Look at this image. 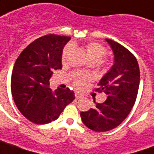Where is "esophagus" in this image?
<instances>
[{"mask_svg": "<svg viewBox=\"0 0 154 154\" xmlns=\"http://www.w3.org/2000/svg\"><path fill=\"white\" fill-rule=\"evenodd\" d=\"M75 98H76V99H80V98H82L83 95H82V94H80V93L75 92Z\"/></svg>", "mask_w": 154, "mask_h": 154, "instance_id": "1", "label": "esophagus"}]
</instances>
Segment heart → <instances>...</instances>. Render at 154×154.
I'll return each instance as SVG.
<instances>
[{"instance_id": "1", "label": "heart", "mask_w": 154, "mask_h": 154, "mask_svg": "<svg viewBox=\"0 0 154 154\" xmlns=\"http://www.w3.org/2000/svg\"><path fill=\"white\" fill-rule=\"evenodd\" d=\"M72 51V46L70 45H66L63 51L62 54V59L63 60H66L68 58L69 54H70ZM86 53L88 56L90 58V60L93 62H99L103 59L107 54V49L103 45L97 42H89L85 45ZM110 66V63L109 61L103 62V67L104 69H108ZM89 79V75L87 74H76L73 79V85L79 88L85 84V83Z\"/></svg>"}]
</instances>
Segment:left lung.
Segmentation results:
<instances>
[{
    "instance_id": "8db88e82",
    "label": "left lung",
    "mask_w": 154,
    "mask_h": 154,
    "mask_svg": "<svg viewBox=\"0 0 154 154\" xmlns=\"http://www.w3.org/2000/svg\"><path fill=\"white\" fill-rule=\"evenodd\" d=\"M106 40L114 51V65L94 90L104 92L108 98L103 103H96L94 108L80 113L84 124L95 132L109 131L127 118L134 105L140 81L136 57L116 41Z\"/></svg>"
}]
</instances>
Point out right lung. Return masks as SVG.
<instances>
[{"mask_svg":"<svg viewBox=\"0 0 154 154\" xmlns=\"http://www.w3.org/2000/svg\"><path fill=\"white\" fill-rule=\"evenodd\" d=\"M70 37L46 35L30 43L16 60L11 89L17 109L30 122L49 124L75 100L69 88L52 91L50 79L54 69L62 68V51Z\"/></svg>","mask_w":154,"mask_h":154,"instance_id":"1","label":"right lung"}]
</instances>
